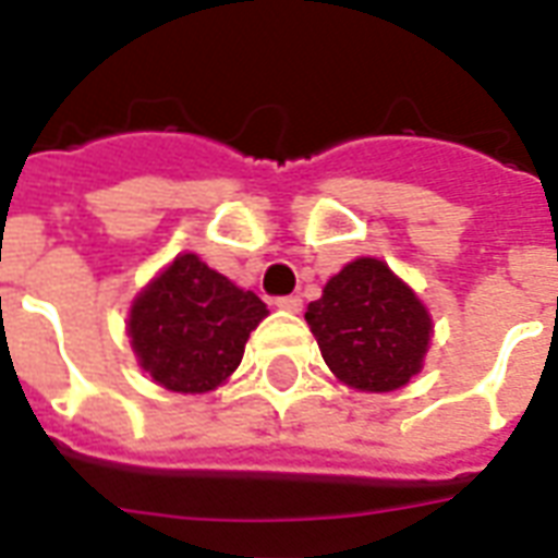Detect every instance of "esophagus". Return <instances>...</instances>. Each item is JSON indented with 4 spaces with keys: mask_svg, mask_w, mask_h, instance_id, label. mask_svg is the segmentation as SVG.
Returning <instances> with one entry per match:
<instances>
[{
    "mask_svg": "<svg viewBox=\"0 0 558 558\" xmlns=\"http://www.w3.org/2000/svg\"><path fill=\"white\" fill-rule=\"evenodd\" d=\"M276 305H279V308H282V312H300V308H303V300H300V296H279V300H276Z\"/></svg>",
    "mask_w": 558,
    "mask_h": 558,
    "instance_id": "esophagus-1",
    "label": "esophagus"
}]
</instances>
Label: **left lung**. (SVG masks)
<instances>
[{"label": "left lung", "mask_w": 558, "mask_h": 558, "mask_svg": "<svg viewBox=\"0 0 558 558\" xmlns=\"http://www.w3.org/2000/svg\"><path fill=\"white\" fill-rule=\"evenodd\" d=\"M305 324L343 385L385 393L421 374L433 317L421 296L379 258H355L308 303Z\"/></svg>", "instance_id": "left-lung-1"}]
</instances>
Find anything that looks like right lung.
<instances>
[{
	"mask_svg": "<svg viewBox=\"0 0 558 558\" xmlns=\"http://www.w3.org/2000/svg\"><path fill=\"white\" fill-rule=\"evenodd\" d=\"M267 305L211 270L196 253L175 255L129 308L137 364L167 391H215L238 371Z\"/></svg>",
	"mask_w": 558,
	"mask_h": 558,
	"instance_id": "add662e5",
	"label": "right lung"
}]
</instances>
